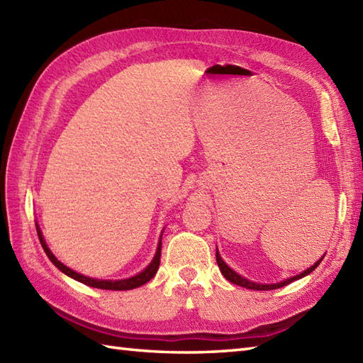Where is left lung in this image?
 Returning <instances> with one entry per match:
<instances>
[{"label":"left lung","instance_id":"1","mask_svg":"<svg viewBox=\"0 0 363 363\" xmlns=\"http://www.w3.org/2000/svg\"><path fill=\"white\" fill-rule=\"evenodd\" d=\"M323 257H325V256H323ZM323 257H321L320 260L315 262V264H313L311 268L304 269L303 273H299V274L293 276V277H289V279H284L282 282H276V284H259V282L248 281V279H246V277H243V276H240L238 273H235L234 269L230 268V267L226 264V262L221 259L220 252H218V248H217V264H218V267H220L221 274L225 276L229 282H233V284H235V285H240V287L250 289V290H274V289H281V287H284V285H287V284H290V282H293V281L301 279V277L311 274V273L313 272V269L320 265V262L323 260Z\"/></svg>","mask_w":363,"mask_h":363}]
</instances>
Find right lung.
Segmentation results:
<instances>
[{"label":"right lung","instance_id":"1","mask_svg":"<svg viewBox=\"0 0 363 363\" xmlns=\"http://www.w3.org/2000/svg\"><path fill=\"white\" fill-rule=\"evenodd\" d=\"M37 228V234H38V240H40L42 243V248L43 251L46 252V256H48V259L52 262L54 265H56L60 272L65 273L67 276H70L72 279L78 281V282H82L89 285V287H95V289H103V290H133V289H137L140 287V285L146 284L148 281H151L154 274L157 273L159 269V264H160V250H162V235H160V240H159V245H157V250H156V256H154V259L151 260V264L146 267L143 272H140L138 274L133 276V277H128V279H117V281H111V279H95V277H89V276H84L78 272H74V269L68 268L67 265H64L62 262L57 260V257L54 256V254L51 252V250L48 248V245H46L45 238L42 235V230L40 228H38V225H35Z\"/></svg>","mask_w":363,"mask_h":363}]
</instances>
